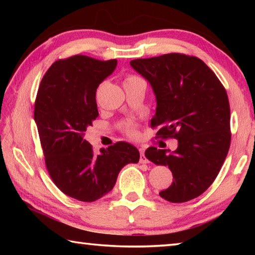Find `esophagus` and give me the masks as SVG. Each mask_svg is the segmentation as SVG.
Here are the masks:
<instances>
[{
	"label": "esophagus",
	"mask_w": 255,
	"mask_h": 255,
	"mask_svg": "<svg viewBox=\"0 0 255 255\" xmlns=\"http://www.w3.org/2000/svg\"><path fill=\"white\" fill-rule=\"evenodd\" d=\"M139 154H140L139 162L140 163H147L148 159L146 158V156H145V149L144 148H139Z\"/></svg>",
	"instance_id": "1"
}]
</instances>
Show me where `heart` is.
I'll return each mask as SVG.
<instances>
[{"instance_id": "obj_1", "label": "heart", "mask_w": 255, "mask_h": 255, "mask_svg": "<svg viewBox=\"0 0 255 255\" xmlns=\"http://www.w3.org/2000/svg\"><path fill=\"white\" fill-rule=\"evenodd\" d=\"M135 79H139V77H137L135 75H130L128 76L126 81H130V80H135ZM125 81V82H126ZM122 129L124 130V132L126 133V135L130 136V137H137L138 136V127L135 123L132 122H125L122 125Z\"/></svg>"}]
</instances>
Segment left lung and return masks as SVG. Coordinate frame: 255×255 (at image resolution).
Masks as SVG:
<instances>
[{"label":"left lung","mask_w":255,"mask_h":255,"mask_svg":"<svg viewBox=\"0 0 255 255\" xmlns=\"http://www.w3.org/2000/svg\"><path fill=\"white\" fill-rule=\"evenodd\" d=\"M131 67L152 85L156 114L150 126L156 138L178 139V148L148 147L145 156L169 166L173 182L159 192L170 202L202 195L217 178L231 145V109L226 90L195 56L179 53L133 59Z\"/></svg>","instance_id":"obj_1"}]
</instances>
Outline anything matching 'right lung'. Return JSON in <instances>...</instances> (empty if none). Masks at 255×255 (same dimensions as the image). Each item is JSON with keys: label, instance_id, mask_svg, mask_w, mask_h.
Wrapping results in <instances>:
<instances>
[{"label": "right lung", "instance_id": "1", "mask_svg": "<svg viewBox=\"0 0 255 255\" xmlns=\"http://www.w3.org/2000/svg\"><path fill=\"white\" fill-rule=\"evenodd\" d=\"M117 66V59L84 55L58 59L41 80L34 101L46 167L53 182L68 197L92 202L110 192L120 170L139 161L138 149L118 141L100 153L84 139L99 116L96 92Z\"/></svg>", "mask_w": 255, "mask_h": 255}]
</instances>
